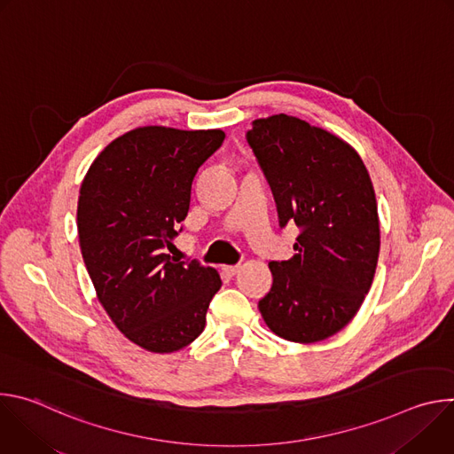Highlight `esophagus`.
I'll return each instance as SVG.
<instances>
[{
	"label": "esophagus",
	"instance_id": "esophagus-1",
	"mask_svg": "<svg viewBox=\"0 0 454 454\" xmlns=\"http://www.w3.org/2000/svg\"><path fill=\"white\" fill-rule=\"evenodd\" d=\"M239 270H240V266H224V268H223V271H224L226 275H230V277L237 275V273H239Z\"/></svg>",
	"mask_w": 454,
	"mask_h": 454
}]
</instances>
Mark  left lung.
Segmentation results:
<instances>
[{"label":"left lung","instance_id":"1","mask_svg":"<svg viewBox=\"0 0 454 454\" xmlns=\"http://www.w3.org/2000/svg\"><path fill=\"white\" fill-rule=\"evenodd\" d=\"M246 140L275 196L280 226L300 235L289 261L270 262L258 301L266 325L294 343L338 334L373 282L380 230L372 179L341 138L289 114L254 120Z\"/></svg>","mask_w":454,"mask_h":454}]
</instances>
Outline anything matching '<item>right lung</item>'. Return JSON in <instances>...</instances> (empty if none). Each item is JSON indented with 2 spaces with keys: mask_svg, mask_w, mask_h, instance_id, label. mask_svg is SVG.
Listing matches in <instances>:
<instances>
[{
  "mask_svg": "<svg viewBox=\"0 0 454 454\" xmlns=\"http://www.w3.org/2000/svg\"><path fill=\"white\" fill-rule=\"evenodd\" d=\"M221 129L147 125L113 140L79 193L77 228L97 298L135 345L170 354L196 340L221 289L214 268L165 253L190 208L192 181L223 145Z\"/></svg>",
  "mask_w": 454,
  "mask_h": 454,
  "instance_id": "obj_1",
  "label": "right lung"
}]
</instances>
